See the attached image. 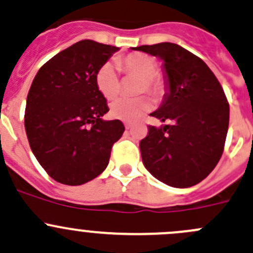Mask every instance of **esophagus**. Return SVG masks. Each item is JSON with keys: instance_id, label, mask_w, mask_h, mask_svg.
I'll return each instance as SVG.
<instances>
[{"instance_id": "34e87169", "label": "esophagus", "mask_w": 253, "mask_h": 253, "mask_svg": "<svg viewBox=\"0 0 253 253\" xmlns=\"http://www.w3.org/2000/svg\"><path fill=\"white\" fill-rule=\"evenodd\" d=\"M125 127H126V129H129L133 127V125H132L131 122H125Z\"/></svg>"}]
</instances>
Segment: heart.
Masks as SVG:
<instances>
[{
	"label": "heart",
	"mask_w": 253,
	"mask_h": 253,
	"mask_svg": "<svg viewBox=\"0 0 253 253\" xmlns=\"http://www.w3.org/2000/svg\"><path fill=\"white\" fill-rule=\"evenodd\" d=\"M116 63L117 68L124 73L141 77L137 88L138 93L148 91L153 96H159L164 91V82L155 75L157 62L150 56L144 53H129L117 58ZM95 83L99 91L106 99H114L120 93L119 73L116 67L110 62L104 63L99 68L95 75ZM150 108L152 101L144 95L137 98H120L111 103L110 115L114 119L132 122L141 119Z\"/></svg>",
	"instance_id": "b5f03b06"
}]
</instances>
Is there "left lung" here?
I'll return each instance as SVG.
<instances>
[{
  "label": "left lung",
  "instance_id": "1",
  "mask_svg": "<svg viewBox=\"0 0 253 253\" xmlns=\"http://www.w3.org/2000/svg\"><path fill=\"white\" fill-rule=\"evenodd\" d=\"M131 50L163 60L167 93L154 116L172 125L148 127L139 143L143 164L171 187L197 185L216 167L229 127V103L203 60L180 45L160 42Z\"/></svg>",
  "mask_w": 253,
  "mask_h": 253
}]
</instances>
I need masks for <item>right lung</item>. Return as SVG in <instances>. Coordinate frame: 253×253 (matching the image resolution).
I'll use <instances>...</instances> for the list:
<instances>
[{"mask_svg":"<svg viewBox=\"0 0 253 253\" xmlns=\"http://www.w3.org/2000/svg\"><path fill=\"white\" fill-rule=\"evenodd\" d=\"M119 47L81 40L47 61L35 76L25 106L28 141L53 180L78 186L106 169L121 138L120 120L105 121L106 99L95 75Z\"/></svg>","mask_w":253,"mask_h":253,"instance_id":"right-lung-1","label":"right lung"}]
</instances>
